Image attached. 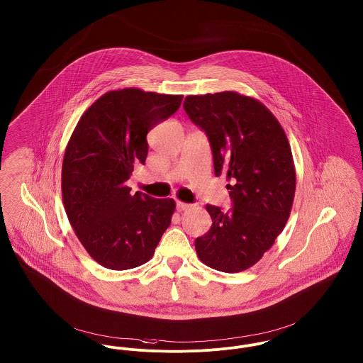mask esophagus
<instances>
[{
	"mask_svg": "<svg viewBox=\"0 0 363 363\" xmlns=\"http://www.w3.org/2000/svg\"><path fill=\"white\" fill-rule=\"evenodd\" d=\"M176 208H177V211H179V212H183V211L190 209V208H191V205H190V203H186V202H180V201H177Z\"/></svg>",
	"mask_w": 363,
	"mask_h": 363,
	"instance_id": "34e87169",
	"label": "esophagus"
}]
</instances>
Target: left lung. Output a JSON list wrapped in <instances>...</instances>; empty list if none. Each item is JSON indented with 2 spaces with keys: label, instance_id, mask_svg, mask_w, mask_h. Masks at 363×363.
Segmentation results:
<instances>
[{
  "label": "left lung",
  "instance_id": "left-lung-1",
  "mask_svg": "<svg viewBox=\"0 0 363 363\" xmlns=\"http://www.w3.org/2000/svg\"><path fill=\"white\" fill-rule=\"evenodd\" d=\"M183 107L209 139L215 174L231 182L233 209L206 205L212 227L195 240L196 255L218 271L247 269L289 218L296 170L286 133L263 103L238 92L190 95Z\"/></svg>",
  "mask_w": 363,
  "mask_h": 363
}]
</instances>
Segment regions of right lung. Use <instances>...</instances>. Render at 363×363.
<instances>
[{
	"label": "right lung",
	"instance_id": "obj_1",
	"mask_svg": "<svg viewBox=\"0 0 363 363\" xmlns=\"http://www.w3.org/2000/svg\"><path fill=\"white\" fill-rule=\"evenodd\" d=\"M182 95L138 88L110 91L82 114L62 165V196L82 246L100 266L147 263L169 227L176 203L138 191L126 180L145 164L147 133L177 111Z\"/></svg>",
	"mask_w": 363,
	"mask_h": 363
}]
</instances>
